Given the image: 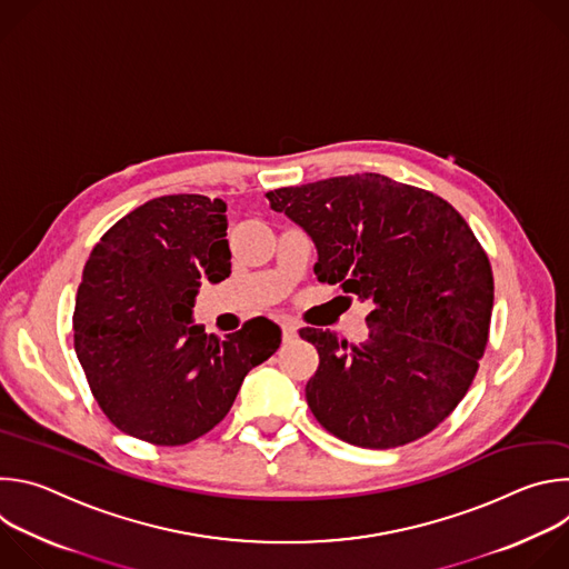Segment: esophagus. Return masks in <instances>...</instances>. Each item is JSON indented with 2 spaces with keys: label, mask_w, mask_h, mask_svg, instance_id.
<instances>
[{
  "label": "esophagus",
  "mask_w": 569,
  "mask_h": 569,
  "mask_svg": "<svg viewBox=\"0 0 569 569\" xmlns=\"http://www.w3.org/2000/svg\"><path fill=\"white\" fill-rule=\"evenodd\" d=\"M281 333H283V340H286V342L295 340V336H297V323L290 321V319H283V321H281Z\"/></svg>",
  "instance_id": "obj_1"
}]
</instances>
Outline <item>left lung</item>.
I'll return each instance as SVG.
<instances>
[{
  "label": "left lung",
  "mask_w": 569,
  "mask_h": 569,
  "mask_svg": "<svg viewBox=\"0 0 569 569\" xmlns=\"http://www.w3.org/2000/svg\"><path fill=\"white\" fill-rule=\"evenodd\" d=\"M308 231L315 277L373 301L369 338L301 329L319 353L306 382L315 419L360 448H398L443 423L489 345L493 270L461 213L432 191L378 173L268 191Z\"/></svg>",
  "instance_id": "1"
}]
</instances>
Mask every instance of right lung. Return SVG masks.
Masks as SVG:
<instances>
[{
	"label": "right lung",
	"mask_w": 569,
	"mask_h": 569,
	"mask_svg": "<svg viewBox=\"0 0 569 569\" xmlns=\"http://www.w3.org/2000/svg\"><path fill=\"white\" fill-rule=\"evenodd\" d=\"M227 204L161 196L114 222L94 246L73 310V349L103 415L152 446L213 430L257 365L281 345L272 319L207 336L191 323L202 281L231 274Z\"/></svg>",
	"instance_id": "add662e5"
}]
</instances>
